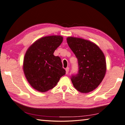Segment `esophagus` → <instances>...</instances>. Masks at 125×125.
I'll list each match as a JSON object with an SVG mask.
<instances>
[{
  "label": "esophagus",
  "instance_id": "esophagus-1",
  "mask_svg": "<svg viewBox=\"0 0 125 125\" xmlns=\"http://www.w3.org/2000/svg\"><path fill=\"white\" fill-rule=\"evenodd\" d=\"M69 68L68 67V68H67L66 69H65V71H66V74H67L68 73V72H69Z\"/></svg>",
  "mask_w": 125,
  "mask_h": 125
}]
</instances>
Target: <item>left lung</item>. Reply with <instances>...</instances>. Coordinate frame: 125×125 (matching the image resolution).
Masks as SVG:
<instances>
[{
    "instance_id": "8db88e82",
    "label": "left lung",
    "mask_w": 125,
    "mask_h": 125,
    "mask_svg": "<svg viewBox=\"0 0 125 125\" xmlns=\"http://www.w3.org/2000/svg\"><path fill=\"white\" fill-rule=\"evenodd\" d=\"M68 46L78 61V73L70 77L74 87L81 93H88L98 87L106 73L104 53L94 43L81 38L68 37Z\"/></svg>"
}]
</instances>
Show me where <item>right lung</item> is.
Instances as JSON below:
<instances>
[{"mask_svg": "<svg viewBox=\"0 0 125 125\" xmlns=\"http://www.w3.org/2000/svg\"><path fill=\"white\" fill-rule=\"evenodd\" d=\"M63 41L60 35L40 38L27 50L23 61V71L32 87L41 92L53 88L65 74L60 57L53 53Z\"/></svg>", "mask_w": 125, "mask_h": 125, "instance_id": "1", "label": "right lung"}]
</instances>
